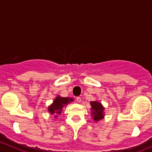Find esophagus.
Instances as JSON below:
<instances>
[{
	"label": "esophagus",
	"instance_id": "esophagus-1",
	"mask_svg": "<svg viewBox=\"0 0 152 152\" xmlns=\"http://www.w3.org/2000/svg\"><path fill=\"white\" fill-rule=\"evenodd\" d=\"M76 101L78 102V103H80V102L82 101V99H81L80 97H77L76 98Z\"/></svg>",
	"mask_w": 152,
	"mask_h": 152
}]
</instances>
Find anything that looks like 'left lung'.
<instances>
[{
	"instance_id": "8db88e82",
	"label": "left lung",
	"mask_w": 152,
	"mask_h": 152,
	"mask_svg": "<svg viewBox=\"0 0 152 152\" xmlns=\"http://www.w3.org/2000/svg\"><path fill=\"white\" fill-rule=\"evenodd\" d=\"M91 115L95 121H98L104 117V107L98 101H91Z\"/></svg>"
}]
</instances>
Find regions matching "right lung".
I'll list each match as a JSON object with an SVG mask.
<instances>
[{
    "label": "right lung",
    "instance_id": "add662e5",
    "mask_svg": "<svg viewBox=\"0 0 152 152\" xmlns=\"http://www.w3.org/2000/svg\"><path fill=\"white\" fill-rule=\"evenodd\" d=\"M72 101H73V98H70V97H60V96H58V97L54 100L53 103L49 106L48 111H49L52 115H60L61 113L64 106H66L68 103H69ZM57 117H58L57 115H55V118H57Z\"/></svg>",
    "mask_w": 152,
    "mask_h": 152
}]
</instances>
